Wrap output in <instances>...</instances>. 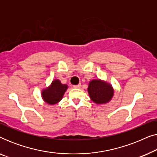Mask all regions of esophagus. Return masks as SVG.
Instances as JSON below:
<instances>
[{
    "mask_svg": "<svg viewBox=\"0 0 157 157\" xmlns=\"http://www.w3.org/2000/svg\"><path fill=\"white\" fill-rule=\"evenodd\" d=\"M81 83H79V84H78V85H75V86H74V88H75V89H79V88L81 87Z\"/></svg>",
    "mask_w": 157,
    "mask_h": 157,
    "instance_id": "34e87169",
    "label": "esophagus"
}]
</instances>
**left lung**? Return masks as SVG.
Masks as SVG:
<instances>
[{
  "label": "left lung",
  "instance_id": "obj_1",
  "mask_svg": "<svg viewBox=\"0 0 157 157\" xmlns=\"http://www.w3.org/2000/svg\"><path fill=\"white\" fill-rule=\"evenodd\" d=\"M88 92L91 99L98 104L109 102L113 95V89L111 85L99 79L90 81Z\"/></svg>",
  "mask_w": 157,
  "mask_h": 157
}]
</instances>
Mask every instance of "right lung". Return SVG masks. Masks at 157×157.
Listing matches in <instances>:
<instances>
[{"mask_svg":"<svg viewBox=\"0 0 157 157\" xmlns=\"http://www.w3.org/2000/svg\"><path fill=\"white\" fill-rule=\"evenodd\" d=\"M68 89L67 85L62 84L59 80L52 81L48 89H44L42 91V97L45 101L48 104H56L60 101Z\"/></svg>","mask_w":157,"mask_h":157,"instance_id":"1","label":"right lung"}]
</instances>
